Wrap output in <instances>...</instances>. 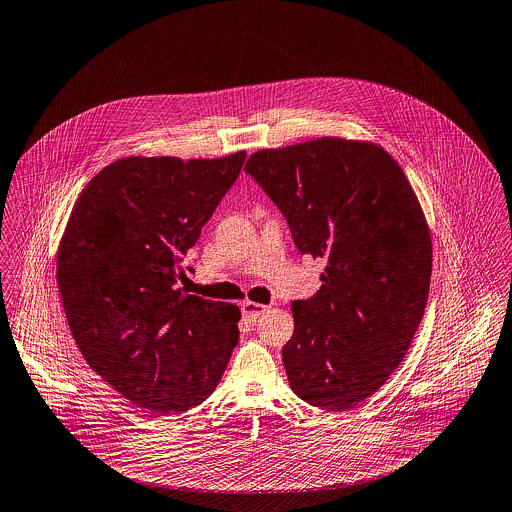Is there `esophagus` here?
<instances>
[{"mask_svg":"<svg viewBox=\"0 0 512 512\" xmlns=\"http://www.w3.org/2000/svg\"><path fill=\"white\" fill-rule=\"evenodd\" d=\"M268 311L266 305H260V303H254V301H244L242 303V317L250 323H254L260 315H264Z\"/></svg>","mask_w":512,"mask_h":512,"instance_id":"1","label":"esophagus"}]
</instances>
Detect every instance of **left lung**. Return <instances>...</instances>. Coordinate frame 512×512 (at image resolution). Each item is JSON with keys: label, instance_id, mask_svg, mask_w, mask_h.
I'll list each match as a JSON object with an SVG mask.
<instances>
[{"label": "left lung", "instance_id": "8db88e82", "mask_svg": "<svg viewBox=\"0 0 512 512\" xmlns=\"http://www.w3.org/2000/svg\"><path fill=\"white\" fill-rule=\"evenodd\" d=\"M244 170L283 213L301 254L325 258L321 289L291 305L283 346L303 401L348 411L403 362L424 315L432 240L397 160L338 137L254 152Z\"/></svg>", "mask_w": 512, "mask_h": 512}]
</instances>
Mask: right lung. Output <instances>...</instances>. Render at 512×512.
I'll list each match as a JSON object with an SVG mask.
<instances>
[{
	"label": "right lung",
	"mask_w": 512,
	"mask_h": 512,
	"mask_svg": "<svg viewBox=\"0 0 512 512\" xmlns=\"http://www.w3.org/2000/svg\"><path fill=\"white\" fill-rule=\"evenodd\" d=\"M244 158L115 160L66 223L56 281L72 336L93 372L146 411L203 403L238 342L236 305L187 295L176 281Z\"/></svg>",
	"instance_id": "right-lung-1"
}]
</instances>
